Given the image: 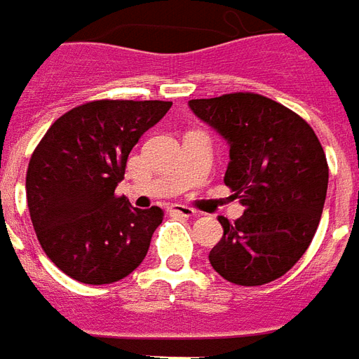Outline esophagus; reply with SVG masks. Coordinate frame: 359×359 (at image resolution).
Returning <instances> with one entry per match:
<instances>
[{"label": "esophagus", "instance_id": "34e87169", "mask_svg": "<svg viewBox=\"0 0 359 359\" xmlns=\"http://www.w3.org/2000/svg\"><path fill=\"white\" fill-rule=\"evenodd\" d=\"M170 212H172V215L184 216V218H193V216H197V212H195L193 208L185 207V205H172V207H170Z\"/></svg>", "mask_w": 359, "mask_h": 359}]
</instances>
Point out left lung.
Masks as SVG:
<instances>
[{"mask_svg": "<svg viewBox=\"0 0 359 359\" xmlns=\"http://www.w3.org/2000/svg\"><path fill=\"white\" fill-rule=\"evenodd\" d=\"M199 119L230 144L224 184L243 215L218 216L222 240L208 261L222 278L261 286L302 259L321 220L329 185L327 156L306 119L253 93L189 100Z\"/></svg>", "mask_w": 359, "mask_h": 359, "instance_id": "obj_1", "label": "left lung"}]
</instances>
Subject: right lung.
Returning <instances> with one entry per match:
<instances>
[{
  "label": "right lung",
  "instance_id": "obj_1",
  "mask_svg": "<svg viewBox=\"0 0 359 359\" xmlns=\"http://www.w3.org/2000/svg\"><path fill=\"white\" fill-rule=\"evenodd\" d=\"M162 100H94L55 119L32 152L27 201L38 241L60 271L111 284L143 263L162 208H135L116 187L144 131L166 116Z\"/></svg>",
  "mask_w": 359,
  "mask_h": 359
}]
</instances>
